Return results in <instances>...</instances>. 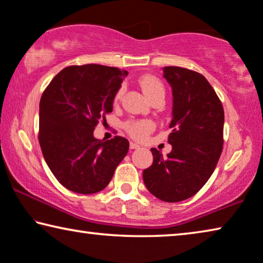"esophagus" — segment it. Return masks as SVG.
<instances>
[{
	"instance_id": "esophagus-1",
	"label": "esophagus",
	"mask_w": 263,
	"mask_h": 263,
	"mask_svg": "<svg viewBox=\"0 0 263 263\" xmlns=\"http://www.w3.org/2000/svg\"><path fill=\"white\" fill-rule=\"evenodd\" d=\"M139 147H140V145L133 143V142L130 143V148H131V150H136V148H139Z\"/></svg>"
}]
</instances>
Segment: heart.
<instances>
[{
  "label": "heart",
  "mask_w": 263,
  "mask_h": 263,
  "mask_svg": "<svg viewBox=\"0 0 263 263\" xmlns=\"http://www.w3.org/2000/svg\"><path fill=\"white\" fill-rule=\"evenodd\" d=\"M140 87H142L143 92L145 93L148 99H154L157 96H164V86L159 79H157L156 77L146 74V76L140 77L139 79ZM121 89L117 92L115 97V103H117L121 97ZM125 130L127 131L132 138L135 139H144L148 133L154 130V123L150 120H130L125 124Z\"/></svg>",
  "instance_id": "1"
}]
</instances>
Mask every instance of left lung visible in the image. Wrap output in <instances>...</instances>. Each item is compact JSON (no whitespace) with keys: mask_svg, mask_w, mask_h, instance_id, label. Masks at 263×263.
Listing matches in <instances>:
<instances>
[{"mask_svg":"<svg viewBox=\"0 0 263 263\" xmlns=\"http://www.w3.org/2000/svg\"><path fill=\"white\" fill-rule=\"evenodd\" d=\"M172 88V119L166 157L151 148L154 163L143 171L145 186L164 202L193 197L208 182L223 147L224 111L216 92L202 74L163 68Z\"/></svg>","mask_w":263,"mask_h":263,"instance_id":"1","label":"left lung"}]
</instances>
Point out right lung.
I'll return each mask as SVG.
<instances>
[{"mask_svg":"<svg viewBox=\"0 0 263 263\" xmlns=\"http://www.w3.org/2000/svg\"><path fill=\"white\" fill-rule=\"evenodd\" d=\"M126 70L101 65L69 66L45 89L39 113V142L59 183L78 194L107 186L128 151V140L94 138L98 121L112 112Z\"/></svg>","mask_w":263,"mask_h":263,"instance_id":"obj_1","label":"right lung"}]
</instances>
